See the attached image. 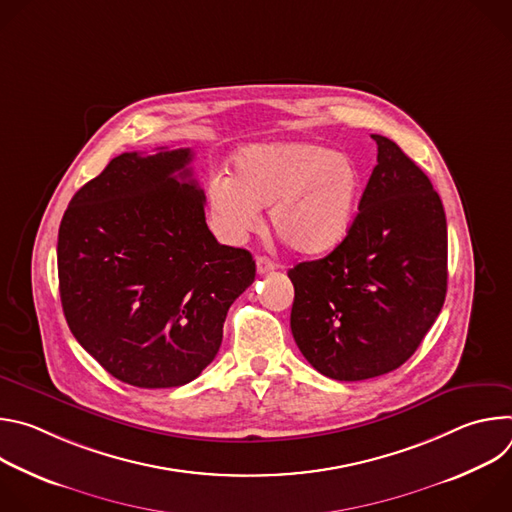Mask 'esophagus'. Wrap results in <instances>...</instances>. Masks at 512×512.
<instances>
[{
  "mask_svg": "<svg viewBox=\"0 0 512 512\" xmlns=\"http://www.w3.org/2000/svg\"><path fill=\"white\" fill-rule=\"evenodd\" d=\"M275 269V263L269 259V257H257V273L263 275V273H269Z\"/></svg>",
  "mask_w": 512,
  "mask_h": 512,
  "instance_id": "obj_1",
  "label": "esophagus"
}]
</instances>
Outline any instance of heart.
<instances>
[{
  "label": "heart",
  "instance_id": "obj_1",
  "mask_svg": "<svg viewBox=\"0 0 512 512\" xmlns=\"http://www.w3.org/2000/svg\"><path fill=\"white\" fill-rule=\"evenodd\" d=\"M362 190L356 162L310 141H271L245 148L233 176L206 182L210 221L227 243H243L261 227V208L281 241L300 253L334 249L348 233Z\"/></svg>",
  "mask_w": 512,
  "mask_h": 512
}]
</instances>
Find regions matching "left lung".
I'll return each mask as SVG.
<instances>
[{
    "label": "left lung",
    "mask_w": 512,
    "mask_h": 512,
    "mask_svg": "<svg viewBox=\"0 0 512 512\" xmlns=\"http://www.w3.org/2000/svg\"><path fill=\"white\" fill-rule=\"evenodd\" d=\"M377 166L342 243L298 263L291 334L324 377L364 381L399 369L440 316L448 289L444 204L383 135Z\"/></svg>",
    "instance_id": "8db88e82"
}]
</instances>
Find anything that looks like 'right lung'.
Masks as SVG:
<instances>
[{
    "label": "right lung",
    "instance_id": "add662e5",
    "mask_svg": "<svg viewBox=\"0 0 512 512\" xmlns=\"http://www.w3.org/2000/svg\"><path fill=\"white\" fill-rule=\"evenodd\" d=\"M192 150L121 154L72 196L58 229L70 332L115 379L141 389L194 381L255 281L249 251L206 227Z\"/></svg>",
    "mask_w": 512,
    "mask_h": 512
}]
</instances>
